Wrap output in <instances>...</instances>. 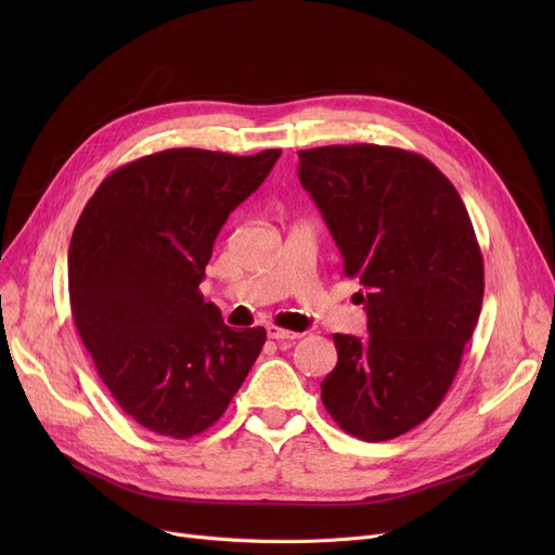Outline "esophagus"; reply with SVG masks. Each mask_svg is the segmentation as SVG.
Returning <instances> with one entry per match:
<instances>
[{
    "label": "esophagus",
    "mask_w": 555,
    "mask_h": 555,
    "mask_svg": "<svg viewBox=\"0 0 555 555\" xmlns=\"http://www.w3.org/2000/svg\"><path fill=\"white\" fill-rule=\"evenodd\" d=\"M268 337L270 339H276V341H283V339H299L301 335L295 333V331H285V328H279V326H268Z\"/></svg>",
    "instance_id": "obj_1"
}]
</instances>
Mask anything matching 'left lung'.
Segmentation results:
<instances>
[{"label":"left lung","instance_id":"left-lung-1","mask_svg":"<svg viewBox=\"0 0 555 555\" xmlns=\"http://www.w3.org/2000/svg\"><path fill=\"white\" fill-rule=\"evenodd\" d=\"M299 180L366 289L369 335H333L322 402L346 434L396 439L443 402L477 326L483 256L468 209L429 159L391 145L299 151Z\"/></svg>","mask_w":555,"mask_h":555}]
</instances>
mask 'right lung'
Returning <instances> with one entry per match:
<instances>
[{
  "instance_id": "1",
  "label": "right lung",
  "mask_w": 555,
  "mask_h": 555,
  "mask_svg": "<svg viewBox=\"0 0 555 555\" xmlns=\"http://www.w3.org/2000/svg\"><path fill=\"white\" fill-rule=\"evenodd\" d=\"M281 151L170 149L109 172L69 243V304L101 380L141 427L207 431L256 362L266 328L233 331L199 293L229 214Z\"/></svg>"
}]
</instances>
